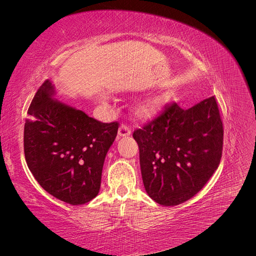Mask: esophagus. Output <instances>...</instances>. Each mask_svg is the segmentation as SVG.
<instances>
[{
	"label": "esophagus",
	"instance_id": "1",
	"mask_svg": "<svg viewBox=\"0 0 256 256\" xmlns=\"http://www.w3.org/2000/svg\"><path fill=\"white\" fill-rule=\"evenodd\" d=\"M118 136H126L130 134V128L126 124H122L120 127L118 128Z\"/></svg>",
	"mask_w": 256,
	"mask_h": 256
}]
</instances>
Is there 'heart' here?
<instances>
[{
    "label": "heart",
    "instance_id": "obj_1",
    "mask_svg": "<svg viewBox=\"0 0 256 256\" xmlns=\"http://www.w3.org/2000/svg\"><path fill=\"white\" fill-rule=\"evenodd\" d=\"M147 111H148V106H144L142 109V112H147Z\"/></svg>",
    "mask_w": 256,
    "mask_h": 256
}]
</instances>
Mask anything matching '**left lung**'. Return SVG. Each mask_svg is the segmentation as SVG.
<instances>
[{
    "label": "left lung",
    "mask_w": 256,
    "mask_h": 256,
    "mask_svg": "<svg viewBox=\"0 0 256 256\" xmlns=\"http://www.w3.org/2000/svg\"><path fill=\"white\" fill-rule=\"evenodd\" d=\"M145 190L154 202L175 206L202 189L219 166L223 125L214 96L184 110L176 102L134 130Z\"/></svg>",
    "instance_id": "obj_1"
}]
</instances>
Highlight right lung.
I'll list each match as a JSON object with an SVG mask.
<instances>
[{
  "label": "right lung",
  "mask_w": 256,
  "mask_h": 256,
  "mask_svg": "<svg viewBox=\"0 0 256 256\" xmlns=\"http://www.w3.org/2000/svg\"><path fill=\"white\" fill-rule=\"evenodd\" d=\"M47 80L38 88L24 124V156L42 187L65 203L82 205L97 196L106 154L118 122H102L58 102Z\"/></svg>",
  "instance_id": "add662e5"
}]
</instances>
